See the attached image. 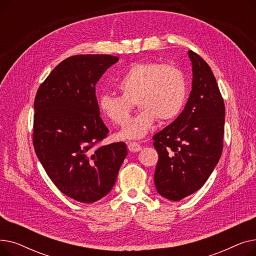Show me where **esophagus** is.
<instances>
[{
    "label": "esophagus",
    "mask_w": 256,
    "mask_h": 256,
    "mask_svg": "<svg viewBox=\"0 0 256 256\" xmlns=\"http://www.w3.org/2000/svg\"><path fill=\"white\" fill-rule=\"evenodd\" d=\"M128 150L132 152H140V150H142V147H141V145H140L139 143H137V142H130V143L128 144Z\"/></svg>",
    "instance_id": "esophagus-1"
}]
</instances>
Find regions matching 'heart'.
<instances>
[{"mask_svg":"<svg viewBox=\"0 0 256 256\" xmlns=\"http://www.w3.org/2000/svg\"><path fill=\"white\" fill-rule=\"evenodd\" d=\"M121 96L104 93L98 98L102 114L113 124L124 126L136 102L141 110L118 134L121 139H141L156 120L176 118L186 102V82L174 65L143 61L134 63L118 82Z\"/></svg>","mask_w":256,"mask_h":256,"instance_id":"heart-1","label":"heart"}]
</instances>
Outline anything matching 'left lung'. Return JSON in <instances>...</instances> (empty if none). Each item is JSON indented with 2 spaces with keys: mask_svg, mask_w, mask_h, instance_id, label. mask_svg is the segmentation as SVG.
<instances>
[{
  "mask_svg": "<svg viewBox=\"0 0 256 256\" xmlns=\"http://www.w3.org/2000/svg\"><path fill=\"white\" fill-rule=\"evenodd\" d=\"M192 91L184 111L154 136L158 154L154 171L160 196L178 201L202 186L223 150L225 106L210 67L189 50Z\"/></svg>",
  "mask_w": 256,
  "mask_h": 256,
  "instance_id": "1",
  "label": "left lung"
}]
</instances>
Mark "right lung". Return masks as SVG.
I'll list each match as a JSON object with an SVG mask.
<instances>
[{
	"instance_id": "obj_1",
	"label": "right lung",
	"mask_w": 256,
	"mask_h": 256,
	"mask_svg": "<svg viewBox=\"0 0 256 256\" xmlns=\"http://www.w3.org/2000/svg\"><path fill=\"white\" fill-rule=\"evenodd\" d=\"M119 59L76 55L59 63L34 100L36 156L58 189L92 204L111 191L128 154L124 142L98 146L109 132L100 116L96 85Z\"/></svg>"
}]
</instances>
